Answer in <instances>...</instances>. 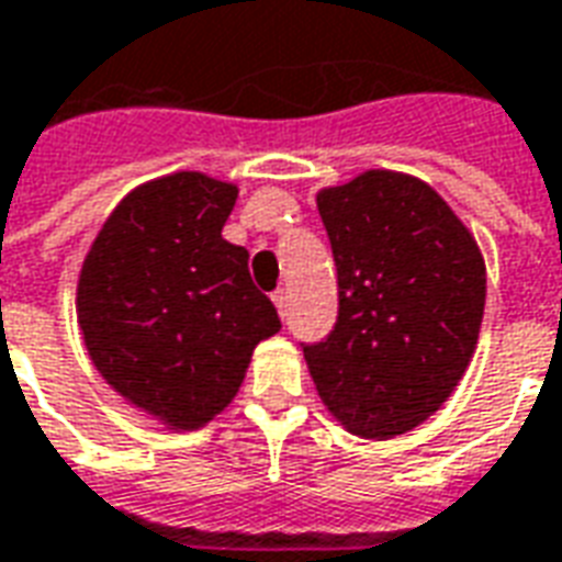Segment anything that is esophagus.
I'll return each mask as SVG.
<instances>
[{
	"instance_id": "1",
	"label": "esophagus",
	"mask_w": 562,
	"mask_h": 562,
	"mask_svg": "<svg viewBox=\"0 0 562 562\" xmlns=\"http://www.w3.org/2000/svg\"><path fill=\"white\" fill-rule=\"evenodd\" d=\"M270 301H273V306H277L280 318H285V292H282V289H277V292L270 294Z\"/></svg>"
}]
</instances>
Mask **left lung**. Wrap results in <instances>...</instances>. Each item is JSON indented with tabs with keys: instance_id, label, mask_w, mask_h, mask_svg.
Masks as SVG:
<instances>
[{
	"instance_id": "obj_1",
	"label": "left lung",
	"mask_w": 562,
	"mask_h": 562,
	"mask_svg": "<svg viewBox=\"0 0 562 562\" xmlns=\"http://www.w3.org/2000/svg\"><path fill=\"white\" fill-rule=\"evenodd\" d=\"M334 249L337 328L304 358L325 409L355 436L394 439L454 394L484 316L482 249L413 173L370 168L316 192Z\"/></svg>"
}]
</instances>
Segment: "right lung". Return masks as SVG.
Listing matches in <instances>:
<instances>
[{"mask_svg":"<svg viewBox=\"0 0 562 562\" xmlns=\"http://www.w3.org/2000/svg\"><path fill=\"white\" fill-rule=\"evenodd\" d=\"M237 186L204 171L135 186L104 220L78 273L87 355L123 401L173 434L207 427L280 330L249 280V252L222 225Z\"/></svg>","mask_w":562,"mask_h":562,"instance_id":"1","label":"right lung"}]
</instances>
